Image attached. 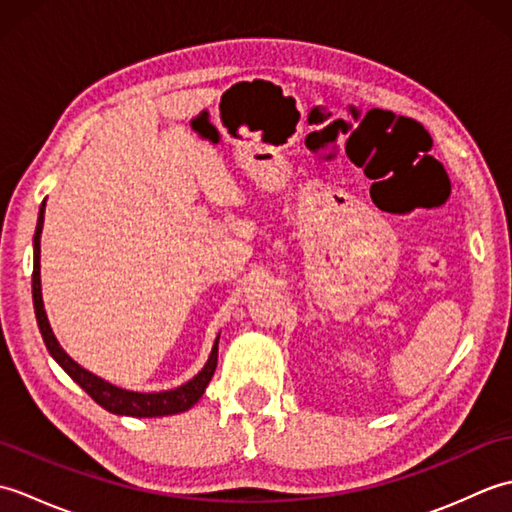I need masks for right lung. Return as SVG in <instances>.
Masks as SVG:
<instances>
[{"mask_svg": "<svg viewBox=\"0 0 512 512\" xmlns=\"http://www.w3.org/2000/svg\"><path fill=\"white\" fill-rule=\"evenodd\" d=\"M43 209L46 204H41L39 211V222H37V231H35V270H32V303H35V314H37V323L43 336V343H46L48 352L52 354L54 361H57L68 376L74 380L76 385H81L92 400L99 402V405L107 411L118 413V416H134V418H156V416H171V413H180L193 407L204 394L206 385L217 367V341L213 345V352L209 356V361L202 367V372L198 376H193L189 383H184L178 389H169V391H158V394H138V391H127L116 387L107 380L94 376L88 369H83L79 363H74L72 358L63 352V347L59 341L54 339V334L50 330V323L46 317V310H43V299H41V277H39V255H41V228H43Z\"/></svg>", "mask_w": 512, "mask_h": 512, "instance_id": "right-lung-1", "label": "right lung"}]
</instances>
